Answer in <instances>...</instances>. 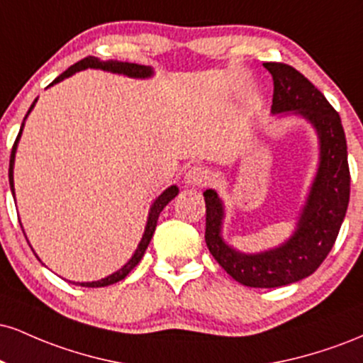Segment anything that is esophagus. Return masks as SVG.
I'll list each match as a JSON object with an SVG mask.
<instances>
[{
    "mask_svg": "<svg viewBox=\"0 0 363 363\" xmlns=\"http://www.w3.org/2000/svg\"><path fill=\"white\" fill-rule=\"evenodd\" d=\"M184 181H186V184L191 186V187H203L208 181L206 170L201 169V167H191L186 172Z\"/></svg>",
    "mask_w": 363,
    "mask_h": 363,
    "instance_id": "1",
    "label": "esophagus"
}]
</instances>
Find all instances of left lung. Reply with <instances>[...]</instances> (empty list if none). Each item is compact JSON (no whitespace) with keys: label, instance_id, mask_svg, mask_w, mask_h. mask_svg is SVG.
Here are the masks:
<instances>
[{"label":"left lung","instance_id":"left-lung-1","mask_svg":"<svg viewBox=\"0 0 363 363\" xmlns=\"http://www.w3.org/2000/svg\"><path fill=\"white\" fill-rule=\"evenodd\" d=\"M273 77L272 114L298 116L314 128L319 162L295 228L285 242L259 252H242L223 239L225 205L206 189L205 240L211 256L235 281L254 289H277L311 277L335 245L350 201L347 138L340 114L312 83L283 62H264Z\"/></svg>","mask_w":363,"mask_h":363}]
</instances>
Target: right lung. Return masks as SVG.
I'll list each match as a JSON object with an SVG mask.
<instances>
[{"instance_id": "right-lung-1", "label": "right lung", "mask_w": 363, "mask_h": 363, "mask_svg": "<svg viewBox=\"0 0 363 363\" xmlns=\"http://www.w3.org/2000/svg\"><path fill=\"white\" fill-rule=\"evenodd\" d=\"M102 69V72H109V73H116V74H124V77L128 78H138V80H145V78H152L153 77V68L152 66H145V65H136V62H123V61H114V60H109V61H102L99 60V57L95 56H89L85 57V60L74 62L73 66H69L68 69H66L65 73L60 74V77L54 80L51 85L52 86L54 83H60L65 80V78H69L72 74L78 73V72H83V69ZM35 102H32L30 109H28L27 116H25V119L28 118V114H30L32 109L35 107ZM25 119L22 123V128H20V133L18 136H16V141L13 145V148H11V157H10V170H8V177H10V189H11V194H13L15 198V182H13V167H15V155H16V147H18V141H20V136H22V131H23V126H25ZM179 194V187L174 184L167 187V189L164 191L158 198H155V201L152 203V206H150V211H148V218H147V225H145V232H143V237H141L138 247H136V251L133 252V256L129 257L126 264H123L118 272H114L109 277L102 278V280H97V281H69V283H74V285H80V286H91V289H95V286H107V285H112V283H118L121 280H124V278L128 277L129 272H131L133 268H135L136 264L141 261V257H143L145 251H147L150 240H152L153 237V232H155V227H157V220L158 216H160V211L164 210L165 206L169 205L170 201H172L174 198ZM23 230V228H22ZM25 234V232H23ZM27 237V235H25ZM37 259H39V256H37ZM40 261V259H39Z\"/></svg>"}]
</instances>
